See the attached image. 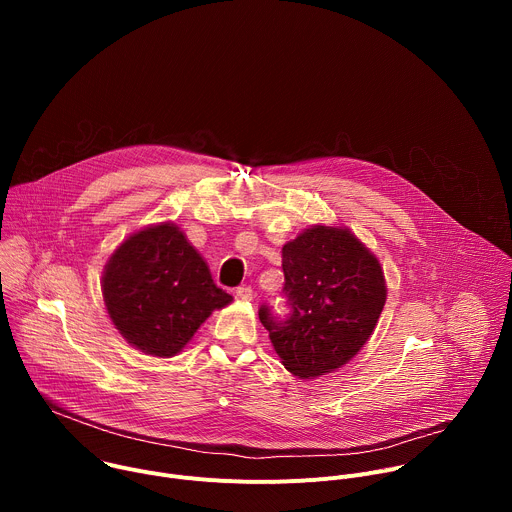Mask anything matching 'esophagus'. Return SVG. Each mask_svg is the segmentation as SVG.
<instances>
[{"label":"esophagus","instance_id":"esophagus-1","mask_svg":"<svg viewBox=\"0 0 512 512\" xmlns=\"http://www.w3.org/2000/svg\"><path fill=\"white\" fill-rule=\"evenodd\" d=\"M253 287L251 285H241V287H237V298L239 300H243V302H251L253 300Z\"/></svg>","mask_w":512,"mask_h":512}]
</instances>
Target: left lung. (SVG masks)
<instances>
[{
  "label": "left lung",
  "mask_w": 512,
  "mask_h": 512,
  "mask_svg": "<svg viewBox=\"0 0 512 512\" xmlns=\"http://www.w3.org/2000/svg\"><path fill=\"white\" fill-rule=\"evenodd\" d=\"M283 294L291 308L259 320L283 367L316 379L346 364L371 338L387 300L379 259L346 227L314 225L281 249Z\"/></svg>",
  "instance_id": "1"
}]
</instances>
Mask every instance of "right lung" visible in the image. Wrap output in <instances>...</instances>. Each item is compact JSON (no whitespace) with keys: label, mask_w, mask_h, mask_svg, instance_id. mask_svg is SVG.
I'll return each instance as SVG.
<instances>
[{"label":"right lung","mask_w":512,"mask_h":512,"mask_svg":"<svg viewBox=\"0 0 512 512\" xmlns=\"http://www.w3.org/2000/svg\"><path fill=\"white\" fill-rule=\"evenodd\" d=\"M101 289L119 334L160 358L176 356L214 310L233 302L174 223L129 235L109 257Z\"/></svg>","instance_id":"add662e5"}]
</instances>
